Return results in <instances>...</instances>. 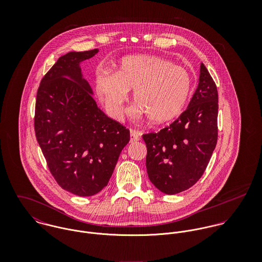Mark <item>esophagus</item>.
I'll return each instance as SVG.
<instances>
[{"label":"esophagus","mask_w":262,"mask_h":262,"mask_svg":"<svg viewBox=\"0 0 262 262\" xmlns=\"http://www.w3.org/2000/svg\"><path fill=\"white\" fill-rule=\"evenodd\" d=\"M140 136H141V132L140 131L133 130V129L130 130V142L131 143L138 141L140 139Z\"/></svg>","instance_id":"obj_1"}]
</instances>
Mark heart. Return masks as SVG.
<instances>
[{"mask_svg": "<svg viewBox=\"0 0 262 262\" xmlns=\"http://www.w3.org/2000/svg\"><path fill=\"white\" fill-rule=\"evenodd\" d=\"M192 86L187 70L168 59L151 54L123 57L115 74L100 72L95 79V92L107 113L114 119L124 115L129 91L138 105L137 115H147L150 121L162 124L178 118L187 106Z\"/></svg>", "mask_w": 262, "mask_h": 262, "instance_id": "b5f03b06", "label": "heart"}]
</instances>
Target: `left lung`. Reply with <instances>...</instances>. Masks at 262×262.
I'll return each instance as SVG.
<instances>
[{
	"instance_id": "8db88e82",
	"label": "left lung",
	"mask_w": 262,
	"mask_h": 262,
	"mask_svg": "<svg viewBox=\"0 0 262 262\" xmlns=\"http://www.w3.org/2000/svg\"><path fill=\"white\" fill-rule=\"evenodd\" d=\"M218 91L201 63L198 88L187 110L168 127L142 136L150 182L166 194L192 187L203 176L218 139Z\"/></svg>"
}]
</instances>
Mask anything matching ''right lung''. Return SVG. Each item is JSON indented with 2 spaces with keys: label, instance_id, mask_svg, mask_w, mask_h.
I'll return each mask as SVG.
<instances>
[{
  "label": "right lung",
  "instance_id": "add662e5",
  "mask_svg": "<svg viewBox=\"0 0 262 262\" xmlns=\"http://www.w3.org/2000/svg\"><path fill=\"white\" fill-rule=\"evenodd\" d=\"M99 49L60 56L43 76L34 128L49 170L63 189L91 196L109 183L130 131L109 118L93 98L80 62Z\"/></svg>",
  "mask_w": 262,
  "mask_h": 262
}]
</instances>
